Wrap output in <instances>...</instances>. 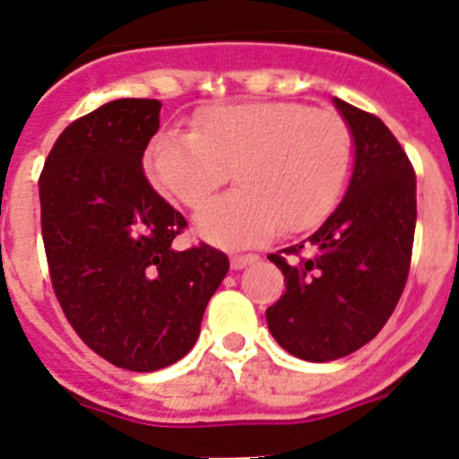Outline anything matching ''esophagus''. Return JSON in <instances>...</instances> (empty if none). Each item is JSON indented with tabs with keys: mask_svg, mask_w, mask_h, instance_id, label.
Segmentation results:
<instances>
[{
	"mask_svg": "<svg viewBox=\"0 0 459 459\" xmlns=\"http://www.w3.org/2000/svg\"><path fill=\"white\" fill-rule=\"evenodd\" d=\"M258 260V255L255 254H235L233 258H230V267L233 270H242V267L251 265V263H255Z\"/></svg>",
	"mask_w": 459,
	"mask_h": 459,
	"instance_id": "1",
	"label": "esophagus"
}]
</instances>
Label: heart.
Instances as JSON below:
<instances>
[{"label": "heart", "instance_id": "b5f03b06", "mask_svg": "<svg viewBox=\"0 0 459 459\" xmlns=\"http://www.w3.org/2000/svg\"><path fill=\"white\" fill-rule=\"evenodd\" d=\"M143 162L164 196L192 210L233 173L238 192L205 205L196 230L212 245L251 247L327 220L352 178L354 134L341 114L301 102L210 105L192 132H160Z\"/></svg>", "mask_w": 459, "mask_h": 459}]
</instances>
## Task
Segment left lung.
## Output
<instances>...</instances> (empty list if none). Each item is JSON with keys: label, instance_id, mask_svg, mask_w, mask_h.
<instances>
[{"label": "left lung", "instance_id": "8db88e82", "mask_svg": "<svg viewBox=\"0 0 459 459\" xmlns=\"http://www.w3.org/2000/svg\"><path fill=\"white\" fill-rule=\"evenodd\" d=\"M354 134L345 199L308 238L270 260L286 292L265 311L281 348L333 361L373 341L407 283L416 229V173L394 132L375 114L333 100ZM286 255H292L288 261Z\"/></svg>", "mask_w": 459, "mask_h": 459}]
</instances>
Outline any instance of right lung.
<instances>
[{"instance_id":"1","label":"right lung","mask_w":459,"mask_h":459,"mask_svg":"<svg viewBox=\"0 0 459 459\" xmlns=\"http://www.w3.org/2000/svg\"><path fill=\"white\" fill-rule=\"evenodd\" d=\"M162 102L121 98L70 123L39 178L49 279L70 327L118 368L152 373L192 350L229 255L173 249L183 214L142 160Z\"/></svg>"}]
</instances>
